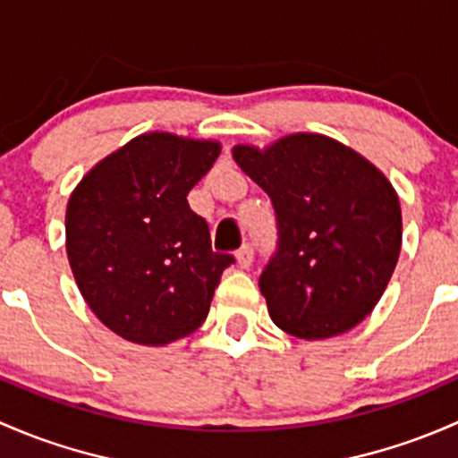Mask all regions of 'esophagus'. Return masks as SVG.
<instances>
[{"mask_svg": "<svg viewBox=\"0 0 458 458\" xmlns=\"http://www.w3.org/2000/svg\"><path fill=\"white\" fill-rule=\"evenodd\" d=\"M235 262H238L240 268H249L253 262V247L251 244H244L238 253H235Z\"/></svg>", "mask_w": 458, "mask_h": 458, "instance_id": "esophagus-1", "label": "esophagus"}]
</instances>
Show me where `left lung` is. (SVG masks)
<instances>
[{"instance_id": "obj_1", "label": "left lung", "mask_w": 458, "mask_h": 458, "mask_svg": "<svg viewBox=\"0 0 458 458\" xmlns=\"http://www.w3.org/2000/svg\"><path fill=\"white\" fill-rule=\"evenodd\" d=\"M231 154L276 209L277 251L260 276L276 327L327 339L364 322L402 251V207L384 172L313 131Z\"/></svg>"}]
</instances>
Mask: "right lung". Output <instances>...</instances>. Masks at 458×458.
Listing matches in <instances>:
<instances>
[{
  "label": "right lung",
  "instance_id": "add662e5",
  "mask_svg": "<svg viewBox=\"0 0 458 458\" xmlns=\"http://www.w3.org/2000/svg\"><path fill=\"white\" fill-rule=\"evenodd\" d=\"M218 154V140L148 131L98 160L70 194L72 276L92 313L127 342L165 346L207 319L233 256L211 251L187 194Z\"/></svg>",
  "mask_w": 458,
  "mask_h": 458
}]
</instances>
